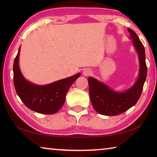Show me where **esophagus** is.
Listing matches in <instances>:
<instances>
[{
	"instance_id": "34e87169",
	"label": "esophagus",
	"mask_w": 157,
	"mask_h": 157,
	"mask_svg": "<svg viewBox=\"0 0 157 157\" xmlns=\"http://www.w3.org/2000/svg\"><path fill=\"white\" fill-rule=\"evenodd\" d=\"M91 73H92V71L90 70V69H89V68L84 69V71H83V75L85 76V77L89 76V75H91Z\"/></svg>"
}]
</instances>
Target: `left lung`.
Wrapping results in <instances>:
<instances>
[{"label": "left lung", "mask_w": 157, "mask_h": 157, "mask_svg": "<svg viewBox=\"0 0 157 157\" xmlns=\"http://www.w3.org/2000/svg\"><path fill=\"white\" fill-rule=\"evenodd\" d=\"M128 32L139 62V75L135 83L123 91H118L93 77L88 78L91 104L102 115L116 116L124 112L136 105L141 95L147 77L145 48L137 34L130 28Z\"/></svg>", "instance_id": "8db88e82"}]
</instances>
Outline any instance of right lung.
<instances>
[{
    "instance_id": "add662e5",
    "label": "right lung",
    "mask_w": 157,
    "mask_h": 157,
    "mask_svg": "<svg viewBox=\"0 0 157 157\" xmlns=\"http://www.w3.org/2000/svg\"><path fill=\"white\" fill-rule=\"evenodd\" d=\"M21 46L13 66L14 84L18 97L26 107L36 112L54 114L64 104L66 95L73 83L81 75L78 73L52 83L37 85L27 80L21 73L19 66Z\"/></svg>"
}]
</instances>
